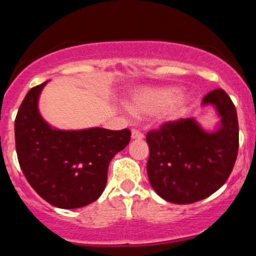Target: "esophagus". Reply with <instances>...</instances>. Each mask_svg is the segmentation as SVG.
Returning a JSON list of instances; mask_svg holds the SVG:
<instances>
[{
	"label": "esophagus",
	"mask_w": 256,
	"mask_h": 256,
	"mask_svg": "<svg viewBox=\"0 0 256 256\" xmlns=\"http://www.w3.org/2000/svg\"><path fill=\"white\" fill-rule=\"evenodd\" d=\"M132 138H133V139H143L144 134L142 133V132H139L138 129H133V130H132Z\"/></svg>",
	"instance_id": "esophagus-1"
}]
</instances>
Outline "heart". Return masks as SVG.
<instances>
[{
  "mask_svg": "<svg viewBox=\"0 0 256 256\" xmlns=\"http://www.w3.org/2000/svg\"><path fill=\"white\" fill-rule=\"evenodd\" d=\"M188 104L184 93H176L173 87H142L134 90L129 100V108L139 116L158 113L162 122L178 118Z\"/></svg>",
  "mask_w": 256,
  "mask_h": 256,
  "instance_id": "heart-1",
  "label": "heart"
}]
</instances>
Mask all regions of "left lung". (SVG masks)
<instances>
[{
  "mask_svg": "<svg viewBox=\"0 0 256 256\" xmlns=\"http://www.w3.org/2000/svg\"><path fill=\"white\" fill-rule=\"evenodd\" d=\"M213 106L220 122L206 130L194 118L164 123L146 134L149 183L164 200L190 204L208 198L229 178L239 149V124L235 106L222 90L203 98Z\"/></svg>",
  "mask_w": 256,
  "mask_h": 256,
  "instance_id": "left-lung-1",
  "label": "left lung"
}]
</instances>
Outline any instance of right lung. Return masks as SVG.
<instances>
[{
    "label": "right lung",
    "instance_id": "right-lung-1",
    "mask_svg": "<svg viewBox=\"0 0 256 256\" xmlns=\"http://www.w3.org/2000/svg\"><path fill=\"white\" fill-rule=\"evenodd\" d=\"M46 84L28 90L14 120L20 166L46 202L62 209L82 208L103 193L110 162L128 146L130 130L52 128L38 110Z\"/></svg>",
    "mask_w": 256,
    "mask_h": 256
}]
</instances>
